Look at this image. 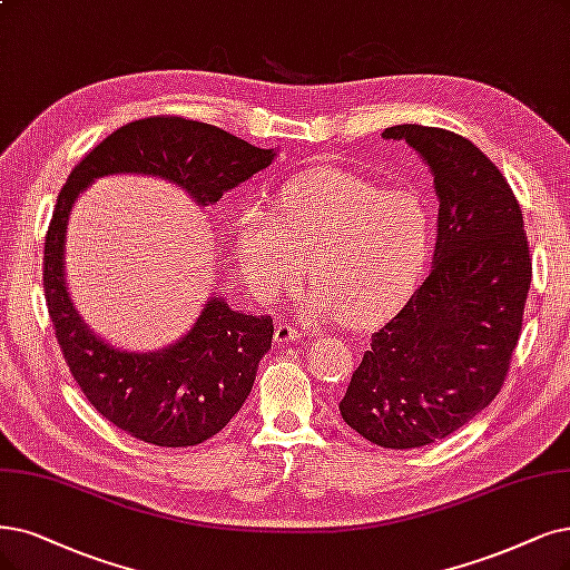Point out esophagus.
<instances>
[{"label": "esophagus", "instance_id": "34e87169", "mask_svg": "<svg viewBox=\"0 0 570 570\" xmlns=\"http://www.w3.org/2000/svg\"><path fill=\"white\" fill-rule=\"evenodd\" d=\"M274 341H277L279 345L298 343V341H303V331L293 328V326H288V324H279L277 328H274Z\"/></svg>", "mask_w": 570, "mask_h": 570}]
</instances>
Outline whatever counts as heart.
Listing matches in <instances>:
<instances>
[{"instance_id":"heart-1","label":"heart","mask_w":570,"mask_h":570,"mask_svg":"<svg viewBox=\"0 0 570 570\" xmlns=\"http://www.w3.org/2000/svg\"><path fill=\"white\" fill-rule=\"evenodd\" d=\"M432 218L411 189L320 168L291 178L277 216L250 206L237 220V256L248 288L277 298L307 274V312L341 314L352 328L371 326L399 307L425 267Z\"/></svg>"}]
</instances>
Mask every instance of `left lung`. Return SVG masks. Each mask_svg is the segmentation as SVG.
<instances>
[{"label": "left lung", "instance_id": "obj_1", "mask_svg": "<svg viewBox=\"0 0 570 570\" xmlns=\"http://www.w3.org/2000/svg\"><path fill=\"white\" fill-rule=\"evenodd\" d=\"M428 164L439 202L432 269L381 331L352 373L345 423L383 449H420L468 425L508 375L531 253L517 197L472 140L446 129L399 124Z\"/></svg>", "mask_w": 570, "mask_h": 570}]
</instances>
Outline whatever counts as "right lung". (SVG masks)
Returning a JSON list of instances; mask_svg holds the SVG:
<instances>
[{
  "label": "right lung",
  "instance_id": "right-lung-1",
  "mask_svg": "<svg viewBox=\"0 0 570 570\" xmlns=\"http://www.w3.org/2000/svg\"><path fill=\"white\" fill-rule=\"evenodd\" d=\"M277 150H261L210 124L150 117L121 126L83 157L62 185L45 244V293L56 338L77 385L112 425L164 449L197 446L244 406L258 364L272 347V317L232 309L216 293L171 345L134 352L83 322L66 279L70 210L105 176H150L176 185L197 206L267 168Z\"/></svg>",
  "mask_w": 570,
  "mask_h": 570
}]
</instances>
